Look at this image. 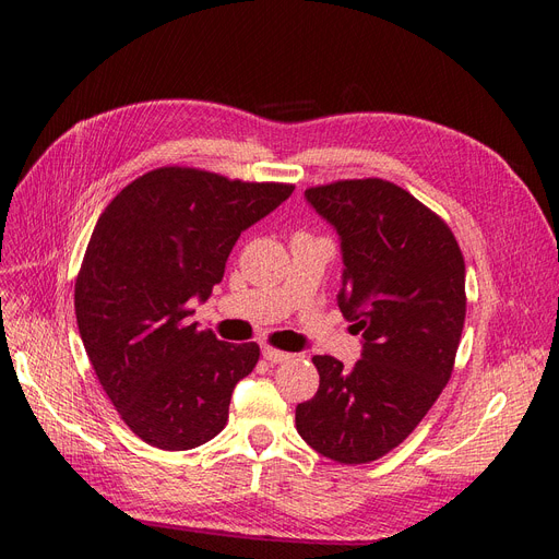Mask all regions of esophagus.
I'll list each match as a JSON object with an SVG mask.
<instances>
[{
    "instance_id": "esophagus-1",
    "label": "esophagus",
    "mask_w": 559,
    "mask_h": 559,
    "mask_svg": "<svg viewBox=\"0 0 559 559\" xmlns=\"http://www.w3.org/2000/svg\"><path fill=\"white\" fill-rule=\"evenodd\" d=\"M263 359L267 364H284L292 359L289 352H282V349H275V347H263Z\"/></svg>"
}]
</instances>
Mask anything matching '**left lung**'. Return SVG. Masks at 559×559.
Returning a JSON list of instances; mask_svg holds the SVG:
<instances>
[{
  "label": "left lung",
  "mask_w": 559,
  "mask_h": 559,
  "mask_svg": "<svg viewBox=\"0 0 559 559\" xmlns=\"http://www.w3.org/2000/svg\"><path fill=\"white\" fill-rule=\"evenodd\" d=\"M343 245L337 306L364 333L352 370L317 354V394L298 403L302 441L337 464L399 448L448 384L466 317V267L441 216L401 186L368 177L306 191Z\"/></svg>",
  "instance_id": "1"
}]
</instances>
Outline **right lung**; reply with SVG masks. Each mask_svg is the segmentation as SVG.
Listing matches in <instances>:
<instances>
[{"mask_svg": "<svg viewBox=\"0 0 559 559\" xmlns=\"http://www.w3.org/2000/svg\"><path fill=\"white\" fill-rule=\"evenodd\" d=\"M294 193L198 167H156L99 214L74 284L83 347L114 408L144 443L191 450L226 427L257 343L189 324V300L222 282L240 233Z\"/></svg>", "mask_w": 559, "mask_h": 559, "instance_id": "right-lung-1", "label": "right lung"}]
</instances>
